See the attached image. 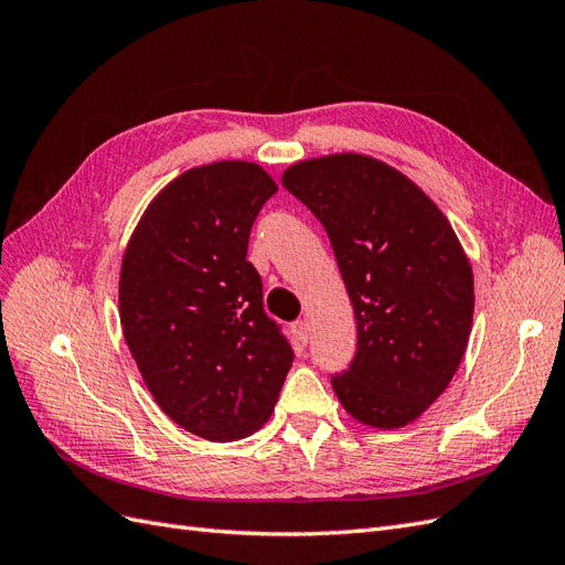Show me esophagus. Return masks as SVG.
<instances>
[{
    "instance_id": "esophagus-1",
    "label": "esophagus",
    "mask_w": 565,
    "mask_h": 565,
    "mask_svg": "<svg viewBox=\"0 0 565 565\" xmlns=\"http://www.w3.org/2000/svg\"><path fill=\"white\" fill-rule=\"evenodd\" d=\"M295 334H297L299 347H306V344H309V339H311V324H309V320H299V322H295Z\"/></svg>"
}]
</instances>
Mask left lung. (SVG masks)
<instances>
[{"label": "left lung", "mask_w": 565, "mask_h": 565, "mask_svg": "<svg viewBox=\"0 0 565 565\" xmlns=\"http://www.w3.org/2000/svg\"><path fill=\"white\" fill-rule=\"evenodd\" d=\"M282 185L330 235L353 303L358 349L332 388L372 429L426 413L465 355L473 273L436 202L398 169L337 152L285 169Z\"/></svg>", "instance_id": "obj_1"}]
</instances>
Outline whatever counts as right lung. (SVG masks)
Listing matches in <instances>:
<instances>
[{"label":"right lung","mask_w":565,"mask_h":565,"mask_svg":"<svg viewBox=\"0 0 565 565\" xmlns=\"http://www.w3.org/2000/svg\"><path fill=\"white\" fill-rule=\"evenodd\" d=\"M278 191L259 164L193 167L150 200L119 270V322L162 413L204 440L262 429L295 353L262 301L249 231Z\"/></svg>","instance_id":"obj_1"}]
</instances>
